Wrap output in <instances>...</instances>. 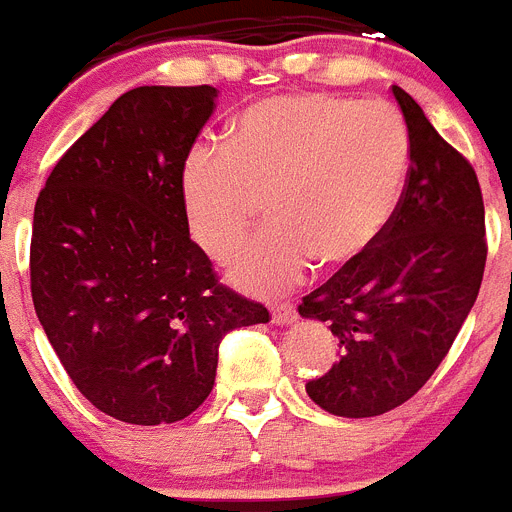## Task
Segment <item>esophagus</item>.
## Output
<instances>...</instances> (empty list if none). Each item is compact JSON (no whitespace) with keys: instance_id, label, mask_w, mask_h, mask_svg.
Wrapping results in <instances>:
<instances>
[{"instance_id":"34e87169","label":"esophagus","mask_w":512,"mask_h":512,"mask_svg":"<svg viewBox=\"0 0 512 512\" xmlns=\"http://www.w3.org/2000/svg\"><path fill=\"white\" fill-rule=\"evenodd\" d=\"M271 320L276 325H292V322H297V307L294 304H276V307H271Z\"/></svg>"}]
</instances>
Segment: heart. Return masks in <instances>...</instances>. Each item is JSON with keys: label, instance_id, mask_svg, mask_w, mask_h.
Returning <instances> with one entry per match:
<instances>
[{"label": "heart", "instance_id": "1", "mask_svg": "<svg viewBox=\"0 0 512 512\" xmlns=\"http://www.w3.org/2000/svg\"><path fill=\"white\" fill-rule=\"evenodd\" d=\"M409 175V134L386 101L289 93L253 103L225 144L198 142L180 167L190 236L223 261L266 198L271 225L233 253L228 276L279 294L307 276L350 266L391 223Z\"/></svg>", "mask_w": 512, "mask_h": 512}]
</instances>
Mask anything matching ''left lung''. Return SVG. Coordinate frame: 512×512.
Masks as SVG:
<instances>
[{
	"mask_svg": "<svg viewBox=\"0 0 512 512\" xmlns=\"http://www.w3.org/2000/svg\"><path fill=\"white\" fill-rule=\"evenodd\" d=\"M409 131V177L391 223L355 264L302 299L340 360L307 393L327 414L381 416L429 381L464 325L485 274V205L472 164L419 103L393 86Z\"/></svg>",
	"mask_w": 512,
	"mask_h": 512,
	"instance_id": "1",
	"label": "left lung"
}]
</instances>
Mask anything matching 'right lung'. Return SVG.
<instances>
[{"label": "right lung", "mask_w": 512, "mask_h": 512, "mask_svg": "<svg viewBox=\"0 0 512 512\" xmlns=\"http://www.w3.org/2000/svg\"><path fill=\"white\" fill-rule=\"evenodd\" d=\"M213 86L126 91L60 157L35 203L37 320L75 388L103 414L157 426L210 396L225 332L269 322L218 284L180 200Z\"/></svg>", "instance_id": "right-lung-1"}]
</instances>
